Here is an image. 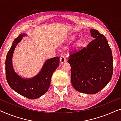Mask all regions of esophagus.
I'll return each instance as SVG.
<instances>
[{"mask_svg":"<svg viewBox=\"0 0 121 121\" xmlns=\"http://www.w3.org/2000/svg\"><path fill=\"white\" fill-rule=\"evenodd\" d=\"M66 61V57L64 55H61L60 57V62L61 63L65 62Z\"/></svg>","mask_w":121,"mask_h":121,"instance_id":"obj_1","label":"esophagus"}]
</instances>
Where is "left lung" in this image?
Instances as JSON below:
<instances>
[{
    "label": "left lung",
    "instance_id": "1",
    "mask_svg": "<svg viewBox=\"0 0 121 121\" xmlns=\"http://www.w3.org/2000/svg\"><path fill=\"white\" fill-rule=\"evenodd\" d=\"M94 39L81 50L70 53L71 82L78 91L95 94L107 85L113 74L112 51L106 38L91 29Z\"/></svg>",
    "mask_w": 121,
    "mask_h": 121
}]
</instances>
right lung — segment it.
<instances>
[{
  "mask_svg": "<svg viewBox=\"0 0 121 121\" xmlns=\"http://www.w3.org/2000/svg\"><path fill=\"white\" fill-rule=\"evenodd\" d=\"M26 34H20L14 39L8 52L5 60V73L8 83L10 87L20 95L30 99L39 98L48 90L51 77L54 71L59 64V57L48 59L44 62L39 74L31 78H24L15 72L12 58L17 44L22 40Z\"/></svg>",
  "mask_w": 121,
  "mask_h": 121,
  "instance_id": "obj_1",
  "label": "right lung"
}]
</instances>
